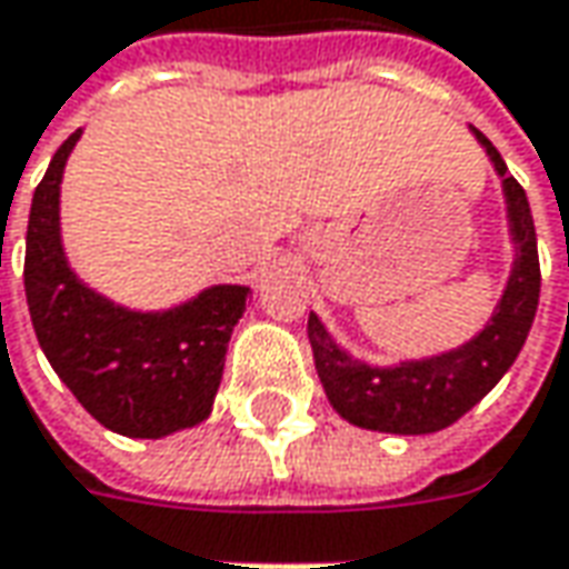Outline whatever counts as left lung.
Masks as SVG:
<instances>
[{
    "instance_id": "obj_1",
    "label": "left lung",
    "mask_w": 569,
    "mask_h": 569,
    "mask_svg": "<svg viewBox=\"0 0 569 569\" xmlns=\"http://www.w3.org/2000/svg\"><path fill=\"white\" fill-rule=\"evenodd\" d=\"M485 148L493 173L500 177L507 233L513 243V266L488 322L469 341L427 358H405L396 363H367L329 336L326 322L310 310L307 339L313 348L319 382L329 405L348 425L399 437L437 433L456 425L481 402L519 358L532 329L541 291L536 224L526 189L507 173L500 151L488 136L469 126Z\"/></svg>"
}]
</instances>
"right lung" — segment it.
Segmentation results:
<instances>
[{
    "label": "right lung",
    "instance_id": "1",
    "mask_svg": "<svg viewBox=\"0 0 569 569\" xmlns=\"http://www.w3.org/2000/svg\"><path fill=\"white\" fill-rule=\"evenodd\" d=\"M78 139L81 129L59 144L33 189L24 256L33 332L91 418L122 437L161 440L211 415L250 288L208 284L164 310H132L81 281L59 218L62 173Z\"/></svg>",
    "mask_w": 569,
    "mask_h": 569
}]
</instances>
